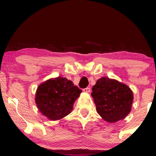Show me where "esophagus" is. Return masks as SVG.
I'll list each match as a JSON object with an SVG mask.
<instances>
[{
    "label": "esophagus",
    "instance_id": "obj_1",
    "mask_svg": "<svg viewBox=\"0 0 156 156\" xmlns=\"http://www.w3.org/2000/svg\"><path fill=\"white\" fill-rule=\"evenodd\" d=\"M90 90H91L90 87H87V88H85V89H83V92H87V93L90 92Z\"/></svg>",
    "mask_w": 156,
    "mask_h": 156
}]
</instances>
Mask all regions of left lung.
I'll return each mask as SVG.
<instances>
[{
  "instance_id": "left-lung-1",
  "label": "left lung",
  "mask_w": 156,
  "mask_h": 156,
  "mask_svg": "<svg viewBox=\"0 0 156 156\" xmlns=\"http://www.w3.org/2000/svg\"><path fill=\"white\" fill-rule=\"evenodd\" d=\"M92 96L97 112L108 122L123 119L131 110L133 95L125 84L108 78H100L93 86Z\"/></svg>"
}]
</instances>
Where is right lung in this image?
I'll use <instances>...</instances> for the list:
<instances>
[{"label":"right lung","mask_w":156,"mask_h":156,"mask_svg":"<svg viewBox=\"0 0 156 156\" xmlns=\"http://www.w3.org/2000/svg\"><path fill=\"white\" fill-rule=\"evenodd\" d=\"M81 90L66 78L57 77L42 83L37 88L36 103L39 112L51 120L68 115Z\"/></svg>","instance_id":"obj_1"}]
</instances>
